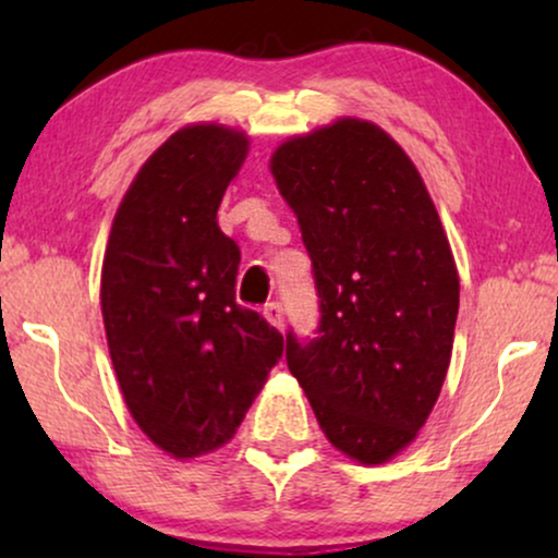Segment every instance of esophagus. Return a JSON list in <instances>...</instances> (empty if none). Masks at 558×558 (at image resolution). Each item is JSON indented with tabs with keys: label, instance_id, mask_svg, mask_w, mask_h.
Returning <instances> with one entry per match:
<instances>
[{
	"label": "esophagus",
	"instance_id": "34e87169",
	"mask_svg": "<svg viewBox=\"0 0 558 558\" xmlns=\"http://www.w3.org/2000/svg\"><path fill=\"white\" fill-rule=\"evenodd\" d=\"M264 317L269 319V325L277 327V330H281L284 327V310H281L279 302H269L264 307Z\"/></svg>",
	"mask_w": 558,
	"mask_h": 558
}]
</instances>
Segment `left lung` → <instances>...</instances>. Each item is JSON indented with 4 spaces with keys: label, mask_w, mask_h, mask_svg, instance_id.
<instances>
[{
    "label": "left lung",
    "mask_w": 558,
    "mask_h": 558,
    "mask_svg": "<svg viewBox=\"0 0 558 558\" xmlns=\"http://www.w3.org/2000/svg\"><path fill=\"white\" fill-rule=\"evenodd\" d=\"M319 296L317 338L287 365L325 437L353 460L399 454L432 414L452 357L460 277L422 174L384 129L340 119L271 157Z\"/></svg>",
    "instance_id": "1"
}]
</instances>
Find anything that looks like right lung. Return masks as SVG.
Returning <instances> with one entry per match:
<instances>
[{
    "mask_svg": "<svg viewBox=\"0 0 558 558\" xmlns=\"http://www.w3.org/2000/svg\"><path fill=\"white\" fill-rule=\"evenodd\" d=\"M248 151L243 132L193 124L136 174L101 271L106 340L134 422L178 460L223 447L284 353L235 302L241 251L218 205Z\"/></svg>",
    "mask_w": 558,
    "mask_h": 558,
    "instance_id": "1",
    "label": "right lung"
}]
</instances>
